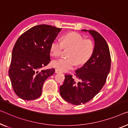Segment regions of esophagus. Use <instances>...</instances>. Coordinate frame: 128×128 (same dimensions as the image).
I'll list each match as a JSON object with an SVG mask.
<instances>
[{
	"label": "esophagus",
	"instance_id": "esophagus-1",
	"mask_svg": "<svg viewBox=\"0 0 128 128\" xmlns=\"http://www.w3.org/2000/svg\"><path fill=\"white\" fill-rule=\"evenodd\" d=\"M60 70H58V69H55V72L56 73H58V72H60Z\"/></svg>",
	"mask_w": 128,
	"mask_h": 128
}]
</instances>
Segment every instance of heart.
<instances>
[{
  "label": "heart",
  "instance_id": "heart-1",
  "mask_svg": "<svg viewBox=\"0 0 128 128\" xmlns=\"http://www.w3.org/2000/svg\"><path fill=\"white\" fill-rule=\"evenodd\" d=\"M64 48H70L68 58H60L53 60V66L62 71H66L78 65L86 62L92 56L94 43L92 40L84 38L81 34L70 32L62 36V41L54 40L50 45V53L53 56L58 57Z\"/></svg>",
  "mask_w": 128,
  "mask_h": 128
}]
</instances>
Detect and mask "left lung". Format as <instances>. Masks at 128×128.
I'll use <instances>...</instances> for the list:
<instances>
[{
	"label": "left lung",
	"instance_id": "1",
	"mask_svg": "<svg viewBox=\"0 0 128 128\" xmlns=\"http://www.w3.org/2000/svg\"><path fill=\"white\" fill-rule=\"evenodd\" d=\"M82 31H88L94 37V52L74 76L65 75L63 84L60 87L62 98L75 105L88 102L99 93L106 83L111 66L109 48L104 38L94 30Z\"/></svg>",
	"mask_w": 128,
	"mask_h": 128
}]
</instances>
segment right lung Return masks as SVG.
Segmentation results:
<instances>
[{"instance_id": "obj_1", "label": "right lung", "mask_w": 128, "mask_h": 128, "mask_svg": "<svg viewBox=\"0 0 128 128\" xmlns=\"http://www.w3.org/2000/svg\"><path fill=\"white\" fill-rule=\"evenodd\" d=\"M62 28L39 24L20 35L13 48L8 75L13 90L22 100H36L54 68L42 70L50 62V48Z\"/></svg>"}]
</instances>
